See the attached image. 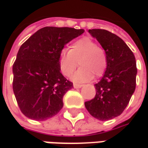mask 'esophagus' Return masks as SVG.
<instances>
[{
    "mask_svg": "<svg viewBox=\"0 0 148 148\" xmlns=\"http://www.w3.org/2000/svg\"><path fill=\"white\" fill-rule=\"evenodd\" d=\"M73 87H74V88H80L82 87V85L81 84H74Z\"/></svg>",
    "mask_w": 148,
    "mask_h": 148,
    "instance_id": "1",
    "label": "esophagus"
}]
</instances>
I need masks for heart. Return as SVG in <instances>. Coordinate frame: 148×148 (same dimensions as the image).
I'll return each instance as SVG.
<instances>
[{"label": "heart", "mask_w": 148, "mask_h": 148, "mask_svg": "<svg viewBox=\"0 0 148 148\" xmlns=\"http://www.w3.org/2000/svg\"><path fill=\"white\" fill-rule=\"evenodd\" d=\"M72 79L76 83L90 81L93 76L100 77L104 73L108 64L104 50L93 40L88 37L79 39L71 45L70 50L64 49L59 58L60 71L66 76H70L78 66Z\"/></svg>", "instance_id": "b5f03b06"}]
</instances>
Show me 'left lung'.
<instances>
[{"label":"left lung","mask_w":148,"mask_h":148,"mask_svg":"<svg viewBox=\"0 0 148 148\" xmlns=\"http://www.w3.org/2000/svg\"><path fill=\"white\" fill-rule=\"evenodd\" d=\"M104 49L108 64L100 81L95 84L94 99L84 103L94 118L105 121L119 116L136 89L137 69L135 56L126 43L104 29H89Z\"/></svg>","instance_id":"8db88e82"}]
</instances>
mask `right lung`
Instances as JSON below:
<instances>
[{"mask_svg":"<svg viewBox=\"0 0 148 148\" xmlns=\"http://www.w3.org/2000/svg\"><path fill=\"white\" fill-rule=\"evenodd\" d=\"M84 32L69 27H45L19 49L12 66V88L21 112L46 120L63 108V97L73 84L60 72V55L65 45Z\"/></svg>","mask_w":148,"mask_h":148,"instance_id":"right-lung-1","label":"right lung"}]
</instances>
